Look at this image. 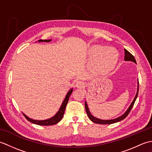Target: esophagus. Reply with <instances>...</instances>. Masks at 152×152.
I'll list each match as a JSON object with an SVG mask.
<instances>
[{"mask_svg": "<svg viewBox=\"0 0 152 152\" xmlns=\"http://www.w3.org/2000/svg\"><path fill=\"white\" fill-rule=\"evenodd\" d=\"M76 86L78 88L82 89V88H83L85 87V83H84V82H83L82 81H78L76 83Z\"/></svg>", "mask_w": 152, "mask_h": 152, "instance_id": "1", "label": "esophagus"}]
</instances>
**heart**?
Listing matches in <instances>:
<instances>
[{
    "mask_svg": "<svg viewBox=\"0 0 152 152\" xmlns=\"http://www.w3.org/2000/svg\"><path fill=\"white\" fill-rule=\"evenodd\" d=\"M91 56L95 57L93 61L95 69L101 72L106 73L114 69L118 62V55L112 48L96 46L91 50Z\"/></svg>",
    "mask_w": 152,
    "mask_h": 152,
    "instance_id": "b5f03b06",
    "label": "heart"
}]
</instances>
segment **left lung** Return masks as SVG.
<instances>
[{"mask_svg": "<svg viewBox=\"0 0 152 152\" xmlns=\"http://www.w3.org/2000/svg\"><path fill=\"white\" fill-rule=\"evenodd\" d=\"M125 57H124V60L125 61H131V62H133L134 63L137 64L136 62V60H135L134 56L132 55L131 53L129 52V51L125 49ZM138 85H137V93H136V95H135L134 98L133 99V101H132L131 104H130V106H129V108H127V110L125 111V112L124 113V114H122L121 115L119 116V117L117 118H115L114 119H106V120H104V119H99L97 118H95V116H93L91 114V112L89 111V109L88 107V103L86 101L85 102V108H86V111L87 112V115H88V118H89V119L91 121H92L93 123H95V124H114V123L116 122H118V121H120L123 119H124L128 115L129 113L130 112L131 110L133 108V106L134 104V102L136 101V99L137 98V96H138Z\"/></svg>", "mask_w": 152, "mask_h": 152, "instance_id": "1", "label": "left lung"}]
</instances>
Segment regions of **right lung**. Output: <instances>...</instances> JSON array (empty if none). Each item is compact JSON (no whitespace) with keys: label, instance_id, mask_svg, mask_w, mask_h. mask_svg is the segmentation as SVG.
Wrapping results in <instances>:
<instances>
[{"label":"right lung","instance_id":"right-lung-1","mask_svg":"<svg viewBox=\"0 0 152 152\" xmlns=\"http://www.w3.org/2000/svg\"><path fill=\"white\" fill-rule=\"evenodd\" d=\"M51 41V39L50 40H38V42H49ZM73 91V88H71L68 93H66V95L64 98L63 102H62V104L61 105V107L59 108V110L57 111V112L55 114L53 117H51L49 119H45V120H36V119H31L30 118H28L27 115H25L24 113H23V114L24 115V116L25 117L28 121H29L30 122L33 123L34 124L36 125H53L59 123L61 119L63 118L64 113V110H65L66 108V106L68 103V101H69V99L70 95L72 94V93Z\"/></svg>","mask_w":152,"mask_h":152}]
</instances>
